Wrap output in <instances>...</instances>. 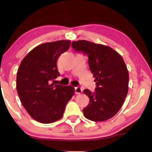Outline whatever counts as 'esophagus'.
<instances>
[{
	"label": "esophagus",
	"instance_id": "1",
	"mask_svg": "<svg viewBox=\"0 0 152 152\" xmlns=\"http://www.w3.org/2000/svg\"><path fill=\"white\" fill-rule=\"evenodd\" d=\"M82 92V89L80 86L75 87V93L76 94H81Z\"/></svg>",
	"mask_w": 152,
	"mask_h": 152
}]
</instances>
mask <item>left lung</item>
I'll return each mask as SVG.
<instances>
[{
	"label": "left lung",
	"instance_id": "8db88e82",
	"mask_svg": "<svg viewBox=\"0 0 152 152\" xmlns=\"http://www.w3.org/2000/svg\"><path fill=\"white\" fill-rule=\"evenodd\" d=\"M75 51L88 58V66L96 78L95 91H83L90 102L83 109L84 116L93 121H104L121 109L129 89V72L123 58L109 46L89 41H73Z\"/></svg>",
	"mask_w": 152,
	"mask_h": 152
}]
</instances>
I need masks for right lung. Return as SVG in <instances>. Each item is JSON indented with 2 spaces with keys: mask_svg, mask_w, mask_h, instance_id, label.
Instances as JSON below:
<instances>
[{
  "mask_svg": "<svg viewBox=\"0 0 152 152\" xmlns=\"http://www.w3.org/2000/svg\"><path fill=\"white\" fill-rule=\"evenodd\" d=\"M70 45L71 41L65 40L43 43L29 52L19 66L16 77L18 96L29 115L40 123L60 119L74 94L73 86L52 83L60 76L57 60Z\"/></svg>",
  "mask_w": 152,
  "mask_h": 152,
  "instance_id": "obj_1",
  "label": "right lung"
}]
</instances>
